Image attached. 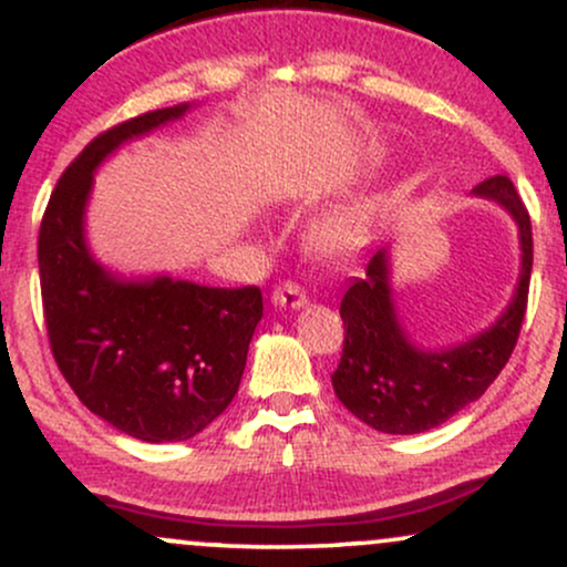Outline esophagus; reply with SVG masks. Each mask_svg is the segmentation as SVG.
<instances>
[{"mask_svg": "<svg viewBox=\"0 0 567 567\" xmlns=\"http://www.w3.org/2000/svg\"><path fill=\"white\" fill-rule=\"evenodd\" d=\"M306 301H309V298H306V290L298 282H292V279L279 282L275 292H271V303L279 306V309H301Z\"/></svg>", "mask_w": 567, "mask_h": 567, "instance_id": "1", "label": "esophagus"}]
</instances>
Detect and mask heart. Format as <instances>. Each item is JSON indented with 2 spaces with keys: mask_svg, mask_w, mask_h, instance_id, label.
Returning a JSON list of instances; mask_svg holds the SVG:
<instances>
[{
  "mask_svg": "<svg viewBox=\"0 0 567 567\" xmlns=\"http://www.w3.org/2000/svg\"><path fill=\"white\" fill-rule=\"evenodd\" d=\"M351 234H354V220L336 218V220H330L328 229H324V239H328L330 245H341V243H347Z\"/></svg>",
  "mask_w": 567,
  "mask_h": 567,
  "instance_id": "obj_1",
  "label": "heart"
}]
</instances>
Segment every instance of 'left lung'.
Instances as JSON below:
<instances>
[{"label":"left lung","mask_w":567,"mask_h":567,"mask_svg":"<svg viewBox=\"0 0 567 567\" xmlns=\"http://www.w3.org/2000/svg\"><path fill=\"white\" fill-rule=\"evenodd\" d=\"M474 194L509 210L523 250L514 298L485 333L440 351L415 347L396 317L386 247L373 250L365 275L351 279L343 292L341 320L347 333L341 362L330 379L338 400L379 432L419 434L445 424L485 394L517 347L533 269L530 216L506 175H491L474 186Z\"/></svg>","instance_id":"left-lung-1"}]
</instances>
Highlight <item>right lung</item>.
Returning a JSON list of instances; mask_svg holds the SVG:
<instances>
[{"mask_svg":"<svg viewBox=\"0 0 567 567\" xmlns=\"http://www.w3.org/2000/svg\"><path fill=\"white\" fill-rule=\"evenodd\" d=\"M186 109L146 112L90 141L63 171L39 226V282L58 368L84 408L143 442L188 440L229 408L264 317L256 285L122 279L84 243L95 167Z\"/></svg>","mask_w":567,"mask_h":567,"instance_id":"right-lung-1","label":"right lung"}]
</instances>
